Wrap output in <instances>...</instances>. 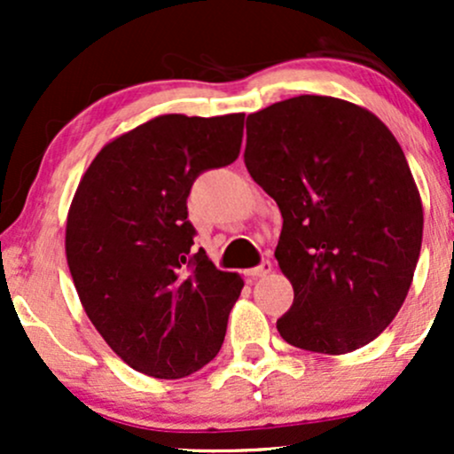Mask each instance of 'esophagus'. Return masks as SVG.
Masks as SVG:
<instances>
[{
	"mask_svg": "<svg viewBox=\"0 0 454 454\" xmlns=\"http://www.w3.org/2000/svg\"><path fill=\"white\" fill-rule=\"evenodd\" d=\"M270 270H273V264H270V260H262V262H260L258 267L249 269L247 275H249V278L258 279V278H267Z\"/></svg>",
	"mask_w": 454,
	"mask_h": 454,
	"instance_id": "obj_1",
	"label": "esophagus"
}]
</instances>
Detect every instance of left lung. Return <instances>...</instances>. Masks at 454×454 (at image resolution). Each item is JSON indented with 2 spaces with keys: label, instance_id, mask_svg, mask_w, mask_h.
Instances as JSON below:
<instances>
[{
  "label": "left lung",
  "instance_id": "left-lung-1",
  "mask_svg": "<svg viewBox=\"0 0 454 454\" xmlns=\"http://www.w3.org/2000/svg\"><path fill=\"white\" fill-rule=\"evenodd\" d=\"M245 166L284 217L275 258L294 303L279 335L320 354L376 340L423 243V202L393 132L340 98H290L247 114Z\"/></svg>",
  "mask_w": 454,
  "mask_h": 454
}]
</instances>
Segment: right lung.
Listing matches in <instances>:
<instances>
[{"mask_svg":"<svg viewBox=\"0 0 454 454\" xmlns=\"http://www.w3.org/2000/svg\"><path fill=\"white\" fill-rule=\"evenodd\" d=\"M243 113L160 114L104 145L66 223L78 299L111 350L145 376L179 380L220 352L239 273L192 252L196 176L239 158Z\"/></svg>","mask_w":454,"mask_h":454,"instance_id":"right-lung-1","label":"right lung"}]
</instances>
